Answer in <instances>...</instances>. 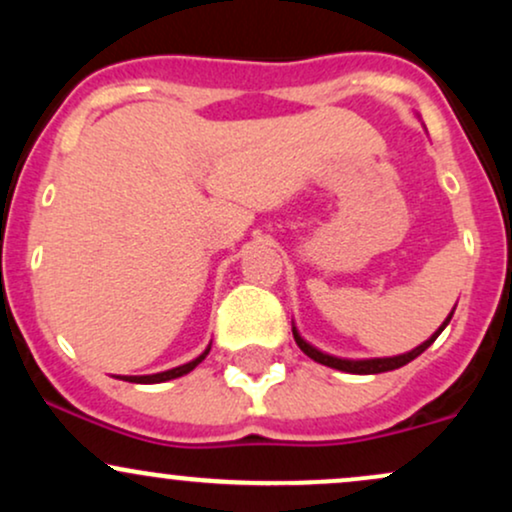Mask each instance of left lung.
<instances>
[{
    "label": "left lung",
    "instance_id": "obj_1",
    "mask_svg": "<svg viewBox=\"0 0 512 512\" xmlns=\"http://www.w3.org/2000/svg\"><path fill=\"white\" fill-rule=\"evenodd\" d=\"M452 313H455V310H452ZM452 313H450L448 317H445L443 325H440L438 330L433 332L431 337H428L424 344H419V346H416V349L407 351V354H399V356H385V358H339V356L325 354V351H320V349H317V346H313L310 342H305V339L301 337V332L296 330V325H293L291 330H293V339H296V344L301 346L303 354H305V356H310V358H313V361H317V363H322V366H330V368L344 370V373H354V375H375V373H387V370H395V368L407 366V363H409V361H414L416 356L424 354V351L428 349V346H431L433 342H436L438 334L443 332L445 327H448V322H450Z\"/></svg>",
    "mask_w": 512,
    "mask_h": 512
}]
</instances>
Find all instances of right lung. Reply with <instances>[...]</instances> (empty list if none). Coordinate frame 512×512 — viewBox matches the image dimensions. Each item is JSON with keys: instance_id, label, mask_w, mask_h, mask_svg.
Segmentation results:
<instances>
[{"instance_id": "obj_1", "label": "right lung", "mask_w": 512, "mask_h": 512, "mask_svg": "<svg viewBox=\"0 0 512 512\" xmlns=\"http://www.w3.org/2000/svg\"><path fill=\"white\" fill-rule=\"evenodd\" d=\"M209 349H211V344H209L207 349H204L202 354H199L197 358H192L190 363H182V366H178V368L163 370V373H151V375H117V378H120V380H127V383H139V385L166 383V380H175V378H180V375H187V373H190V370H195V368L199 366V363H202L204 358H207Z\"/></svg>"}]
</instances>
